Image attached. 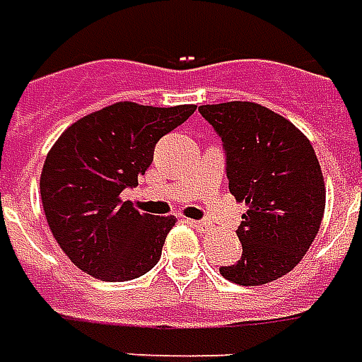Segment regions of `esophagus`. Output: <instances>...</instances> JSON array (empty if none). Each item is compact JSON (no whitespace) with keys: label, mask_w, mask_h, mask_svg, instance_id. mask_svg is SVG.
I'll list each match as a JSON object with an SVG mask.
<instances>
[{"label":"esophagus","mask_w":362,"mask_h":362,"mask_svg":"<svg viewBox=\"0 0 362 362\" xmlns=\"http://www.w3.org/2000/svg\"><path fill=\"white\" fill-rule=\"evenodd\" d=\"M190 224H192L196 230H206V228H210V224L206 222V220H188Z\"/></svg>","instance_id":"obj_1"}]
</instances>
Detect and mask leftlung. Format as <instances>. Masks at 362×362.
Instances as JSON below:
<instances>
[{
	"label": "left lung",
	"instance_id": "1",
	"mask_svg": "<svg viewBox=\"0 0 362 362\" xmlns=\"http://www.w3.org/2000/svg\"><path fill=\"white\" fill-rule=\"evenodd\" d=\"M222 138L230 194L246 204L243 256L220 268L226 281L258 286L291 272L306 255L325 214V178L306 136L255 102L200 106Z\"/></svg>",
	"mask_w": 362,
	"mask_h": 362
}]
</instances>
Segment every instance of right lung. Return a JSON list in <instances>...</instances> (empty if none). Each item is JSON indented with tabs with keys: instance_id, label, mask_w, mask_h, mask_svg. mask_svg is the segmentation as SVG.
I'll return each instance as SVG.
<instances>
[{
	"instance_id": "obj_1",
	"label": "right lung",
	"mask_w": 362,
	"mask_h": 362,
	"mask_svg": "<svg viewBox=\"0 0 362 362\" xmlns=\"http://www.w3.org/2000/svg\"><path fill=\"white\" fill-rule=\"evenodd\" d=\"M194 110L118 102L78 119L52 146L40 178L42 204L59 248L80 270L124 282L160 260L176 218L138 212L119 194L138 186L158 140Z\"/></svg>"
}]
</instances>
